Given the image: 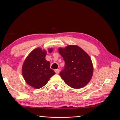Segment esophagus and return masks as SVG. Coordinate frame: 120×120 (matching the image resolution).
<instances>
[{"label":"esophagus","mask_w":120,"mask_h":120,"mask_svg":"<svg viewBox=\"0 0 120 120\" xmlns=\"http://www.w3.org/2000/svg\"><path fill=\"white\" fill-rule=\"evenodd\" d=\"M60 71L59 69H56V70H54V71L56 72V74H59V72H60Z\"/></svg>","instance_id":"34e87169"}]
</instances>
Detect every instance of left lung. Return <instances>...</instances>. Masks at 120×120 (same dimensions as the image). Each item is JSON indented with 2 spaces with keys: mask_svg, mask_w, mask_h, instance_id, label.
Instances as JSON below:
<instances>
[{
  "mask_svg": "<svg viewBox=\"0 0 120 120\" xmlns=\"http://www.w3.org/2000/svg\"><path fill=\"white\" fill-rule=\"evenodd\" d=\"M59 51L64 61L60 75L67 85L74 89L85 86L91 79L93 66L90 56L77 45H70Z\"/></svg>",
  "mask_w": 120,
  "mask_h": 120,
  "instance_id": "left-lung-1",
  "label": "left lung"
}]
</instances>
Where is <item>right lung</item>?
Masks as SVG:
<instances>
[{
  "label": "right lung",
  "mask_w": 120,
  "mask_h": 120,
  "mask_svg": "<svg viewBox=\"0 0 120 120\" xmlns=\"http://www.w3.org/2000/svg\"><path fill=\"white\" fill-rule=\"evenodd\" d=\"M52 49H49L51 52ZM46 52L37 48L30 53L25 60L22 73L25 82L35 89H39L45 86L49 79L56 74L50 68V63L45 60Z\"/></svg>",
  "instance_id": "add662e5"
}]
</instances>
